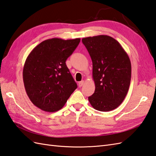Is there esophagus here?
Returning a JSON list of instances; mask_svg holds the SVG:
<instances>
[{
	"instance_id": "obj_1",
	"label": "esophagus",
	"mask_w": 156,
	"mask_h": 156,
	"mask_svg": "<svg viewBox=\"0 0 156 156\" xmlns=\"http://www.w3.org/2000/svg\"><path fill=\"white\" fill-rule=\"evenodd\" d=\"M84 81L82 80L78 83V86H79V87H82L83 85H84Z\"/></svg>"
}]
</instances>
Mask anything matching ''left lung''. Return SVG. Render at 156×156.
I'll return each instance as SVG.
<instances>
[{"mask_svg":"<svg viewBox=\"0 0 156 156\" xmlns=\"http://www.w3.org/2000/svg\"><path fill=\"white\" fill-rule=\"evenodd\" d=\"M82 41L91 57L95 83L89 102L98 111L113 110L128 92L132 74L129 58L116 40L109 36L83 38Z\"/></svg>","mask_w":156,"mask_h":156,"instance_id":"left-lung-1","label":"left lung"}]
</instances>
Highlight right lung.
I'll use <instances>...</instances> for the list:
<instances>
[{
  "label": "right lung",
  "mask_w": 156,
  "mask_h": 156,
  "mask_svg": "<svg viewBox=\"0 0 156 156\" xmlns=\"http://www.w3.org/2000/svg\"><path fill=\"white\" fill-rule=\"evenodd\" d=\"M80 42V38L48 39L29 54L23 68V82L28 98L40 109L60 110L77 88L66 61Z\"/></svg>",
  "instance_id": "add662e5"
}]
</instances>
